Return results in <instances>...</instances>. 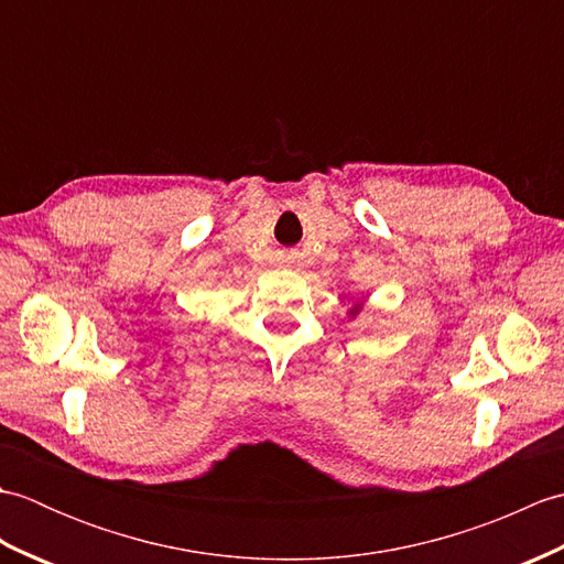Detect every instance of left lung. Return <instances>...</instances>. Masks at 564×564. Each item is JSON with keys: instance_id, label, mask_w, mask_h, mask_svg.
I'll list each match as a JSON object with an SVG mask.
<instances>
[{"instance_id": "left-lung-1", "label": "left lung", "mask_w": 564, "mask_h": 564, "mask_svg": "<svg viewBox=\"0 0 564 564\" xmlns=\"http://www.w3.org/2000/svg\"><path fill=\"white\" fill-rule=\"evenodd\" d=\"M361 310H364V303H356V305H351V310H349V313H346V317H349V319H354L358 313H361Z\"/></svg>"}]
</instances>
